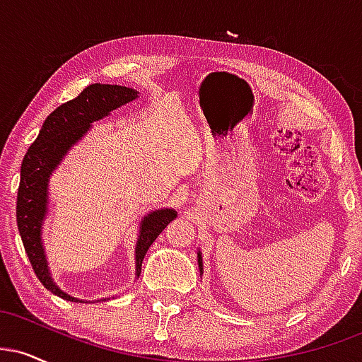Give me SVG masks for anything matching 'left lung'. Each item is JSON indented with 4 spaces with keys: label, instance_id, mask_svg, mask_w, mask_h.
Returning <instances> with one entry per match:
<instances>
[{
    "label": "left lung",
    "instance_id": "1",
    "mask_svg": "<svg viewBox=\"0 0 362 362\" xmlns=\"http://www.w3.org/2000/svg\"><path fill=\"white\" fill-rule=\"evenodd\" d=\"M199 269H201V272H202V257H201V253H199Z\"/></svg>",
    "mask_w": 362,
    "mask_h": 362
}]
</instances>
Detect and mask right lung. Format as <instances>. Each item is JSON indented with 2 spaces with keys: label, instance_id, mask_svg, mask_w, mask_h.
<instances>
[{
  "label": "right lung",
  "instance_id": "1",
  "mask_svg": "<svg viewBox=\"0 0 362 362\" xmlns=\"http://www.w3.org/2000/svg\"><path fill=\"white\" fill-rule=\"evenodd\" d=\"M138 91L119 85H95L86 86L73 100L62 103L44 120L37 139L25 153L22 168H20V185L16 195V224L32 269L37 279L42 282L45 289L57 294L62 300L83 303L78 298L69 296L54 284L40 231L42 221L47 213V182L54 168L59 165L61 158L68 149L83 138L90 129V124L105 117L112 110L124 103L134 100ZM177 218L173 209L153 211L141 223V233L136 245V276L139 277L141 265L148 248L155 242L156 236L167 228L172 219Z\"/></svg>",
  "mask_w": 362,
  "mask_h": 362
}]
</instances>
